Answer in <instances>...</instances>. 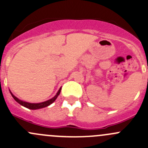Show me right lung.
<instances>
[{
	"mask_svg": "<svg viewBox=\"0 0 148 148\" xmlns=\"http://www.w3.org/2000/svg\"><path fill=\"white\" fill-rule=\"evenodd\" d=\"M61 89H62V88H60V89H59L58 92L57 93V94H56L55 96H54L53 98H52V99H49V100L46 101H44V102L38 103H28V102L23 101L20 100V99H18V98L15 97V96L12 94L11 91H10V94L12 95V98H13V99H15V100L16 101L18 102V103L21 104V106H23L25 107V108H29V109L35 110V109H39V108H45V107H47V106H48L50 105V104H52V103H53L54 101H55L56 99H57V96H58L59 95H60V91H61Z\"/></svg>",
	"mask_w": 148,
	"mask_h": 148,
	"instance_id": "right-lung-1",
	"label": "right lung"
}]
</instances>
